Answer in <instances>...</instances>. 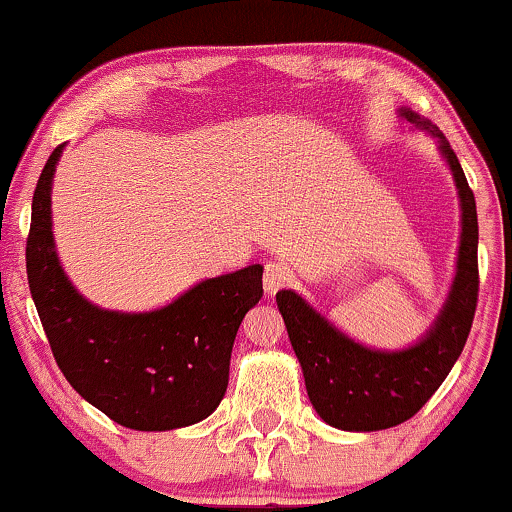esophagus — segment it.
Returning <instances> with one entry per match:
<instances>
[{"label":"esophagus","mask_w":512,"mask_h":512,"mask_svg":"<svg viewBox=\"0 0 512 512\" xmlns=\"http://www.w3.org/2000/svg\"><path fill=\"white\" fill-rule=\"evenodd\" d=\"M293 281V271L286 262H267V267H264V276H262V286L267 293H276V290H281L283 286H288V283Z\"/></svg>","instance_id":"obj_1"}]
</instances>
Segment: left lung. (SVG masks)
Masks as SVG:
<instances>
[{
  "label": "left lung",
  "instance_id": "left-lung-1",
  "mask_svg": "<svg viewBox=\"0 0 512 512\" xmlns=\"http://www.w3.org/2000/svg\"><path fill=\"white\" fill-rule=\"evenodd\" d=\"M397 118L435 139L461 205L456 274L435 321L409 347L375 349L342 333L295 290L276 293L309 401L331 428L347 432L387 430L416 416L461 357L477 307V208L463 167L428 118L406 106Z\"/></svg>",
  "mask_w": 512,
  "mask_h": 512
}]
</instances>
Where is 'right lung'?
<instances>
[{"label": "right lung", "instance_id": "obj_1", "mask_svg": "<svg viewBox=\"0 0 512 512\" xmlns=\"http://www.w3.org/2000/svg\"><path fill=\"white\" fill-rule=\"evenodd\" d=\"M54 148L32 196L25 264L37 314L58 368L75 392L120 423L165 432L200 423L229 385L231 349L262 300V264L205 278L165 307L115 312L89 302L58 260L51 231Z\"/></svg>", "mask_w": 512, "mask_h": 512}]
</instances>
